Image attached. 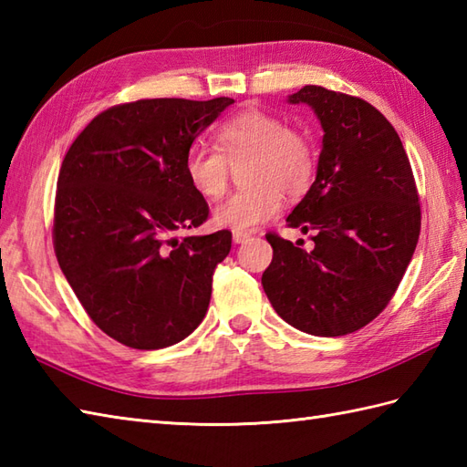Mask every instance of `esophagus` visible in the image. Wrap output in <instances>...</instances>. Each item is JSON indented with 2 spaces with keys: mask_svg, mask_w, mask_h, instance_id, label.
<instances>
[{
  "mask_svg": "<svg viewBox=\"0 0 467 467\" xmlns=\"http://www.w3.org/2000/svg\"><path fill=\"white\" fill-rule=\"evenodd\" d=\"M249 239H251V234H249V233H244V231H233V241H234L236 244L246 243Z\"/></svg>",
  "mask_w": 467,
  "mask_h": 467,
  "instance_id": "1",
  "label": "esophagus"
}]
</instances>
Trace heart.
I'll return each mask as SVG.
<instances>
[{"mask_svg": "<svg viewBox=\"0 0 467 467\" xmlns=\"http://www.w3.org/2000/svg\"><path fill=\"white\" fill-rule=\"evenodd\" d=\"M216 150L192 146L184 156V174L204 198L223 196L228 164L243 161L249 186L214 208V223L233 231H253L281 213L283 196L306 191L317 171V150L309 136L289 128L281 116L246 110L224 120L214 132Z\"/></svg>", "mask_w": 467, "mask_h": 467, "instance_id": "1", "label": "heart"}]
</instances>
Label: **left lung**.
Here are the masks:
<instances>
[{
    "label": "left lung",
    "instance_id": "1",
    "mask_svg": "<svg viewBox=\"0 0 467 467\" xmlns=\"http://www.w3.org/2000/svg\"><path fill=\"white\" fill-rule=\"evenodd\" d=\"M289 102L309 104L325 132L315 182L286 216L315 246L269 233L273 261L261 281L295 329L341 337L371 323L398 291L420 239V194L398 132L369 102L323 86Z\"/></svg>",
    "mask_w": 467,
    "mask_h": 467
}]
</instances>
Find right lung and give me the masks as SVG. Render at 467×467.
Masks as SVG:
<instances>
[{
  "instance_id": "obj_1",
  "label": "right lung",
  "mask_w": 467,
  "mask_h": 467,
  "mask_svg": "<svg viewBox=\"0 0 467 467\" xmlns=\"http://www.w3.org/2000/svg\"><path fill=\"white\" fill-rule=\"evenodd\" d=\"M233 98H152L98 114L57 174L54 251L88 317L132 349H162L204 319L231 231L184 236L208 218L184 156Z\"/></svg>"
}]
</instances>
